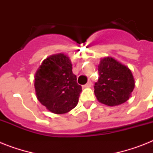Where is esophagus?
<instances>
[{
	"label": "esophagus",
	"mask_w": 153,
	"mask_h": 153,
	"mask_svg": "<svg viewBox=\"0 0 153 153\" xmlns=\"http://www.w3.org/2000/svg\"><path fill=\"white\" fill-rule=\"evenodd\" d=\"M91 85H92V82H91V81L90 80V81H88V82H87V83L84 85V87H91Z\"/></svg>",
	"instance_id": "esophagus-1"
}]
</instances>
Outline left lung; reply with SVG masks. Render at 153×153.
Instances as JSON below:
<instances>
[{
    "label": "left lung",
    "mask_w": 153,
    "mask_h": 153,
    "mask_svg": "<svg viewBox=\"0 0 153 153\" xmlns=\"http://www.w3.org/2000/svg\"><path fill=\"white\" fill-rule=\"evenodd\" d=\"M98 70L99 79L94 84V94L98 102L114 106L128 100L135 86L130 70L111 57L101 60Z\"/></svg>",
    "instance_id": "8db88e82"
}]
</instances>
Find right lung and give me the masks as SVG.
<instances>
[{
	"mask_svg": "<svg viewBox=\"0 0 153 153\" xmlns=\"http://www.w3.org/2000/svg\"><path fill=\"white\" fill-rule=\"evenodd\" d=\"M37 98L54 114H65L79 102L82 86L72 72L69 58L63 54L51 55L42 62L35 75Z\"/></svg>",
	"mask_w": 153,
	"mask_h": 153,
	"instance_id": "1",
	"label": "right lung"
}]
</instances>
